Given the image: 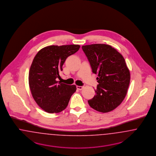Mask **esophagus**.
Segmentation results:
<instances>
[{
    "label": "esophagus",
    "mask_w": 156,
    "mask_h": 156,
    "mask_svg": "<svg viewBox=\"0 0 156 156\" xmlns=\"http://www.w3.org/2000/svg\"><path fill=\"white\" fill-rule=\"evenodd\" d=\"M76 88L77 90H81L83 88V86H76Z\"/></svg>",
    "instance_id": "1"
}]
</instances>
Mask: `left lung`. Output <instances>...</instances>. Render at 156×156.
<instances>
[{
  "instance_id": "left-lung-1",
  "label": "left lung",
  "mask_w": 156,
  "mask_h": 156,
  "mask_svg": "<svg viewBox=\"0 0 156 156\" xmlns=\"http://www.w3.org/2000/svg\"><path fill=\"white\" fill-rule=\"evenodd\" d=\"M93 73L97 74L94 97L88 104L96 111L108 112L119 106L126 95L130 72L122 55L106 44L82 46Z\"/></svg>"
}]
</instances>
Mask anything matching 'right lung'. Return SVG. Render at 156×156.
<instances>
[{
    "label": "right lung",
    "instance_id": "right-lung-1",
    "mask_svg": "<svg viewBox=\"0 0 156 156\" xmlns=\"http://www.w3.org/2000/svg\"><path fill=\"white\" fill-rule=\"evenodd\" d=\"M80 47L79 45H51L41 49L34 57L29 71V86L35 101L45 112L63 111L76 91L75 85L62 83L58 79L66 58Z\"/></svg>",
    "mask_w": 156,
    "mask_h": 156
}]
</instances>
